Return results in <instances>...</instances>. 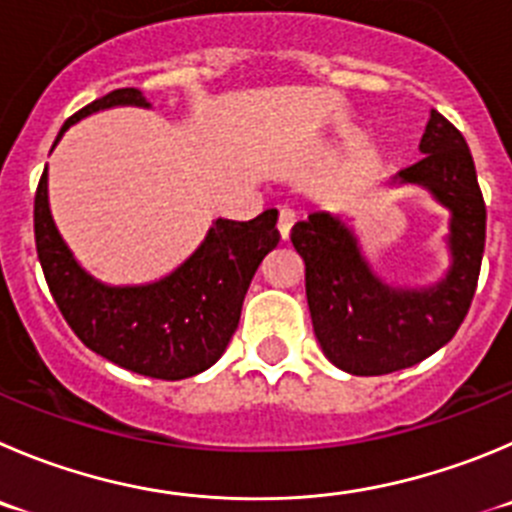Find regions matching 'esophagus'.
Instances as JSON below:
<instances>
[{"mask_svg": "<svg viewBox=\"0 0 512 512\" xmlns=\"http://www.w3.org/2000/svg\"><path fill=\"white\" fill-rule=\"evenodd\" d=\"M295 224V214L290 212V209H283L278 217V234H280V240L288 242L290 240V229H293Z\"/></svg>", "mask_w": 512, "mask_h": 512, "instance_id": "esophagus-1", "label": "esophagus"}]
</instances>
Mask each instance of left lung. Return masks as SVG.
Instances as JSON below:
<instances>
[{"instance_id": "obj_1", "label": "left lung", "mask_w": 512, "mask_h": 512, "mask_svg": "<svg viewBox=\"0 0 512 512\" xmlns=\"http://www.w3.org/2000/svg\"><path fill=\"white\" fill-rule=\"evenodd\" d=\"M422 159L386 186H419L450 212V265L437 283L391 285L366 257L356 229L338 214L313 212L290 232L305 262L313 331L333 366L353 376L409 369L450 343L470 310L485 252V202L467 141L429 111Z\"/></svg>"}]
</instances>
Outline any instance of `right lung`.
Listing matches in <instances>:
<instances>
[{"instance_id": "obj_1", "label": "right lung", "mask_w": 512, "mask_h": 512, "mask_svg": "<svg viewBox=\"0 0 512 512\" xmlns=\"http://www.w3.org/2000/svg\"><path fill=\"white\" fill-rule=\"evenodd\" d=\"M151 108L138 88H121L85 105L62 133L108 108ZM52 146V148H55ZM278 209L250 222L214 219L202 245L179 267L141 285H108L78 260L50 212L47 166L35 194V242L57 308L75 336L111 364L151 379L179 381L219 361L240 323L257 267L278 247Z\"/></svg>"}]
</instances>
